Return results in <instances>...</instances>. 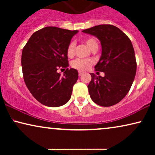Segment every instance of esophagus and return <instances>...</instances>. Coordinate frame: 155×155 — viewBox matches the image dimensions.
I'll use <instances>...</instances> for the list:
<instances>
[{
  "instance_id": "esophagus-1",
  "label": "esophagus",
  "mask_w": 155,
  "mask_h": 155,
  "mask_svg": "<svg viewBox=\"0 0 155 155\" xmlns=\"http://www.w3.org/2000/svg\"><path fill=\"white\" fill-rule=\"evenodd\" d=\"M83 73H84L83 72H82V71H78V75H79V76H81Z\"/></svg>"
}]
</instances>
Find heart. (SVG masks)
Wrapping results in <instances>:
<instances>
[{"mask_svg": "<svg viewBox=\"0 0 155 155\" xmlns=\"http://www.w3.org/2000/svg\"><path fill=\"white\" fill-rule=\"evenodd\" d=\"M84 43L91 51H92L95 47H98L97 40L94 38H87L84 40ZM75 44L73 41L70 42L66 49V54L68 57L72 58L74 56ZM93 64V61L91 59H80L77 58L71 63V66L73 68L77 69L78 71H86Z\"/></svg>", "mask_w": 155, "mask_h": 155, "instance_id": "1", "label": "heart"}]
</instances>
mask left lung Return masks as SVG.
<instances>
[{
  "label": "left lung",
  "instance_id": "8db88e82",
  "mask_svg": "<svg viewBox=\"0 0 155 155\" xmlns=\"http://www.w3.org/2000/svg\"><path fill=\"white\" fill-rule=\"evenodd\" d=\"M98 38L101 56L94 66L104 77L90 73L87 87L91 99L101 107H111L126 97L134 80L137 63L130 40L117 27L100 25L82 31Z\"/></svg>",
  "mask_w": 155,
  "mask_h": 155
}]
</instances>
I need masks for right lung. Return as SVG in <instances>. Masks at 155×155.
Here are the masks:
<instances>
[{
    "label": "right lung",
    "instance_id": "right-lung-1",
    "mask_svg": "<svg viewBox=\"0 0 155 155\" xmlns=\"http://www.w3.org/2000/svg\"><path fill=\"white\" fill-rule=\"evenodd\" d=\"M78 31L44 27L35 31L23 48V78L31 94L42 104L58 107L71 99L78 73L68 68L66 49ZM61 68L66 69L63 77L57 72Z\"/></svg>",
    "mask_w": 155,
    "mask_h": 155
}]
</instances>
